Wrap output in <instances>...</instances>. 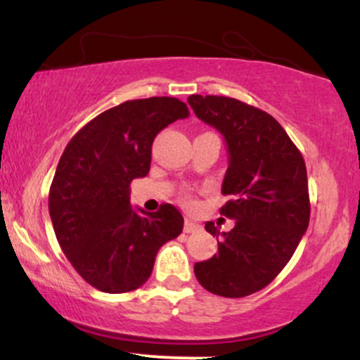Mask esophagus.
I'll return each mask as SVG.
<instances>
[{
	"label": "esophagus",
	"instance_id": "esophagus-1",
	"mask_svg": "<svg viewBox=\"0 0 360 360\" xmlns=\"http://www.w3.org/2000/svg\"><path fill=\"white\" fill-rule=\"evenodd\" d=\"M201 225L200 223L193 221V220H186L184 221V232L186 233H194V232H200Z\"/></svg>",
	"mask_w": 360,
	"mask_h": 360
}]
</instances>
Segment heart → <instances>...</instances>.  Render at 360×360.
<instances>
[{
  "label": "heart",
  "mask_w": 360,
  "mask_h": 360,
  "mask_svg": "<svg viewBox=\"0 0 360 360\" xmlns=\"http://www.w3.org/2000/svg\"><path fill=\"white\" fill-rule=\"evenodd\" d=\"M184 200H186V201H189V196H184Z\"/></svg>",
  "instance_id": "obj_1"
}]
</instances>
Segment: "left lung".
Listing matches in <instances>:
<instances>
[{
	"mask_svg": "<svg viewBox=\"0 0 360 360\" xmlns=\"http://www.w3.org/2000/svg\"><path fill=\"white\" fill-rule=\"evenodd\" d=\"M196 117L217 128L229 148L223 194L233 200L220 213L235 220L230 232L213 221L218 254L194 264L206 291L243 298L266 288L289 262L309 223L307 166L278 120L235 98H188Z\"/></svg>",
	"mask_w": 360,
	"mask_h": 360,
	"instance_id": "left-lung-1",
	"label": "left lung"
}]
</instances>
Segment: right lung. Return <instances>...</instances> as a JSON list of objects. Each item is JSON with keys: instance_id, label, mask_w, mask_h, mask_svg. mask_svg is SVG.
I'll return each mask as SVG.
<instances>
[{"instance_id": "add662e5", "label": "right lung", "mask_w": 360, "mask_h": 360, "mask_svg": "<svg viewBox=\"0 0 360 360\" xmlns=\"http://www.w3.org/2000/svg\"><path fill=\"white\" fill-rule=\"evenodd\" d=\"M186 117L177 98L125 101L86 123L65 147L49 213L62 252L93 288L111 295L140 288L160 247L183 232L184 218L172 205L135 212L130 183L148 174L155 135Z\"/></svg>"}]
</instances>
